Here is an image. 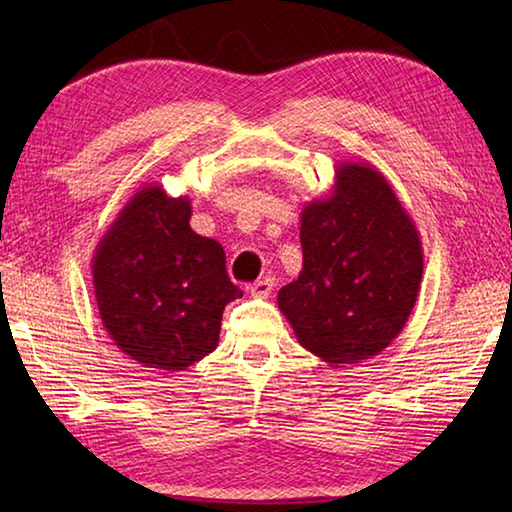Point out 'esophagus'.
Returning <instances> with one entry per match:
<instances>
[{"instance_id":"obj_1","label":"esophagus","mask_w":512,"mask_h":512,"mask_svg":"<svg viewBox=\"0 0 512 512\" xmlns=\"http://www.w3.org/2000/svg\"><path fill=\"white\" fill-rule=\"evenodd\" d=\"M273 288H275V279L264 277V279L255 281V284H250V295L266 299V297H270V292H273Z\"/></svg>"}]
</instances>
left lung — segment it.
Segmentation results:
<instances>
[{
	"label": "left lung",
	"mask_w": 512,
	"mask_h": 512,
	"mask_svg": "<svg viewBox=\"0 0 512 512\" xmlns=\"http://www.w3.org/2000/svg\"><path fill=\"white\" fill-rule=\"evenodd\" d=\"M334 173L328 198L303 206V268L277 303L306 350L343 367L402 332L424 262L418 228L383 173L365 162H341Z\"/></svg>",
	"instance_id": "8db88e82"
}]
</instances>
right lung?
I'll use <instances>...</instances> for the list:
<instances>
[{
  "instance_id": "add662e5",
  "label": "right lung",
  "mask_w": 512,
  "mask_h": 512,
  "mask_svg": "<svg viewBox=\"0 0 512 512\" xmlns=\"http://www.w3.org/2000/svg\"><path fill=\"white\" fill-rule=\"evenodd\" d=\"M191 200L145 184L92 257L101 321L118 350L143 367L180 372L220 341L226 303L244 295L220 242L189 226Z\"/></svg>"
}]
</instances>
